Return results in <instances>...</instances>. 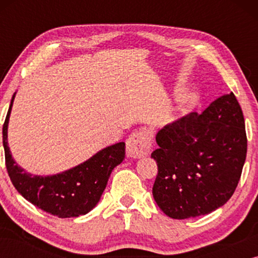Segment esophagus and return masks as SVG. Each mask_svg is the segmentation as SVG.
Returning <instances> with one entry per match:
<instances>
[{
  "label": "esophagus",
  "instance_id": "1",
  "mask_svg": "<svg viewBox=\"0 0 258 258\" xmlns=\"http://www.w3.org/2000/svg\"><path fill=\"white\" fill-rule=\"evenodd\" d=\"M151 135L146 130L132 134L126 140V155L132 158H141L150 153Z\"/></svg>",
  "mask_w": 258,
  "mask_h": 258
}]
</instances>
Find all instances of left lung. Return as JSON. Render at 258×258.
Listing matches in <instances>:
<instances>
[{"mask_svg": "<svg viewBox=\"0 0 258 258\" xmlns=\"http://www.w3.org/2000/svg\"><path fill=\"white\" fill-rule=\"evenodd\" d=\"M244 117L235 95L211 102L156 134L151 157L158 172L153 196L175 220L197 217L224 206L241 178L246 157Z\"/></svg>", "mask_w": 258, "mask_h": 258, "instance_id": "1", "label": "left lung"}]
</instances>
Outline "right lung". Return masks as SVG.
<instances>
[{
    "label": "right lung",
    "instance_id": "right-lung-1",
    "mask_svg": "<svg viewBox=\"0 0 258 258\" xmlns=\"http://www.w3.org/2000/svg\"><path fill=\"white\" fill-rule=\"evenodd\" d=\"M3 124L6 167L14 186L35 207L54 216L79 217L93 210L100 201L111 171L125 157V143L104 148L76 167L55 175H33L21 168L8 146V124L14 98Z\"/></svg>",
    "mask_w": 258,
    "mask_h": 258
}]
</instances>
